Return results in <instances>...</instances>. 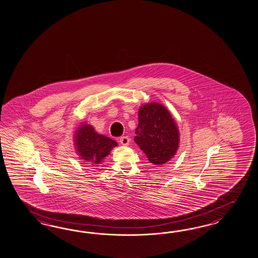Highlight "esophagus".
<instances>
[{"instance_id":"obj_1","label":"esophagus","mask_w":258,"mask_h":258,"mask_svg":"<svg viewBox=\"0 0 258 258\" xmlns=\"http://www.w3.org/2000/svg\"><path fill=\"white\" fill-rule=\"evenodd\" d=\"M119 142L121 145L126 146V145H130L131 140H130V138H128L127 136H123V137H121V138L119 139Z\"/></svg>"}]
</instances>
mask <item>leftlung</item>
Wrapping results in <instances>:
<instances>
[{"label": "left lung", "mask_w": 258, "mask_h": 258, "mask_svg": "<svg viewBox=\"0 0 258 258\" xmlns=\"http://www.w3.org/2000/svg\"><path fill=\"white\" fill-rule=\"evenodd\" d=\"M134 141L148 160L163 165L175 156L179 147V131L166 107L157 102L141 106Z\"/></svg>", "instance_id": "1"}]
</instances>
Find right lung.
I'll return each instance as SVG.
<instances>
[{
    "instance_id": "add662e5",
    "label": "right lung",
    "mask_w": 258,
    "mask_h": 258,
    "mask_svg": "<svg viewBox=\"0 0 258 258\" xmlns=\"http://www.w3.org/2000/svg\"><path fill=\"white\" fill-rule=\"evenodd\" d=\"M75 145L81 159L91 164H100L117 145L112 139L101 135L88 124L79 126L75 134Z\"/></svg>"
}]
</instances>
